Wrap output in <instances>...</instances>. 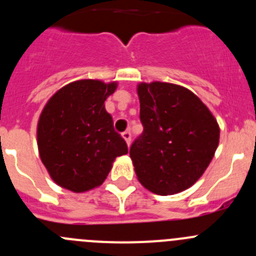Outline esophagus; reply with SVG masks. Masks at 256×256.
<instances>
[{
	"mask_svg": "<svg viewBox=\"0 0 256 256\" xmlns=\"http://www.w3.org/2000/svg\"><path fill=\"white\" fill-rule=\"evenodd\" d=\"M122 138L124 140L126 141V144H128V146L130 144L131 142V132L130 131H125V132H122Z\"/></svg>",
	"mask_w": 256,
	"mask_h": 256,
	"instance_id": "34e87169",
	"label": "esophagus"
}]
</instances>
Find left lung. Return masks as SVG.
Wrapping results in <instances>:
<instances>
[{
  "label": "left lung",
  "instance_id": "1",
  "mask_svg": "<svg viewBox=\"0 0 256 256\" xmlns=\"http://www.w3.org/2000/svg\"><path fill=\"white\" fill-rule=\"evenodd\" d=\"M144 131L130 147L141 184L156 194L182 192L194 184L219 144V126L190 90L171 82L138 86Z\"/></svg>",
  "mask_w": 256,
  "mask_h": 256
}]
</instances>
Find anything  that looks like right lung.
<instances>
[{"label":"right lung","instance_id":"1","mask_svg":"<svg viewBox=\"0 0 256 256\" xmlns=\"http://www.w3.org/2000/svg\"><path fill=\"white\" fill-rule=\"evenodd\" d=\"M116 82L84 79L59 89L40 116L37 142L52 180L72 192H86L105 180L128 144L114 128L105 100Z\"/></svg>","mask_w":256,"mask_h":256}]
</instances>
